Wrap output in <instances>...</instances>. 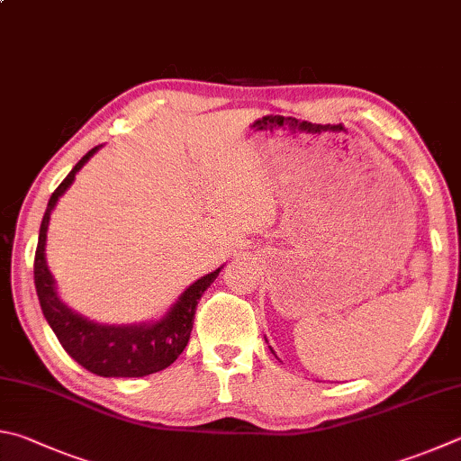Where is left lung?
<instances>
[{
    "label": "left lung",
    "instance_id": "1",
    "mask_svg": "<svg viewBox=\"0 0 461 461\" xmlns=\"http://www.w3.org/2000/svg\"><path fill=\"white\" fill-rule=\"evenodd\" d=\"M270 350H272V347H270ZM272 353H274V350H272ZM274 357H276V353H274Z\"/></svg>",
    "mask_w": 461,
    "mask_h": 461
}]
</instances>
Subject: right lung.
Segmentation results:
<instances>
[{"instance_id": "add662e5", "label": "right lung", "mask_w": 461, "mask_h": 461, "mask_svg": "<svg viewBox=\"0 0 461 461\" xmlns=\"http://www.w3.org/2000/svg\"><path fill=\"white\" fill-rule=\"evenodd\" d=\"M100 147L103 145L90 149L50 197L44 220L40 225L36 259H33V282H36L41 312H44L50 329L54 330L60 345L74 361L98 376H145L167 369L187 347L199 298L212 286L223 266L189 284L169 306V311L157 321L139 324H103L72 311L58 296L56 280L46 262L48 225L58 199L68 191L77 179V173L90 161V157L98 153Z\"/></svg>"}]
</instances>
